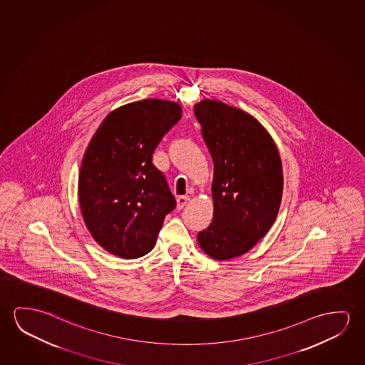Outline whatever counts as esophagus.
I'll use <instances>...</instances> for the list:
<instances>
[{
    "label": "esophagus",
    "instance_id": "1",
    "mask_svg": "<svg viewBox=\"0 0 365 365\" xmlns=\"http://www.w3.org/2000/svg\"><path fill=\"white\" fill-rule=\"evenodd\" d=\"M188 196H180L177 198V208L178 210H182V208L185 207L187 202H188Z\"/></svg>",
    "mask_w": 365,
    "mask_h": 365
}]
</instances>
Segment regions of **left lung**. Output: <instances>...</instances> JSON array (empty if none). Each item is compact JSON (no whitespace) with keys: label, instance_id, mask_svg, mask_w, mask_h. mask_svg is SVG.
I'll return each instance as SVG.
<instances>
[{"label":"left lung","instance_id":"left-lung-1","mask_svg":"<svg viewBox=\"0 0 365 365\" xmlns=\"http://www.w3.org/2000/svg\"><path fill=\"white\" fill-rule=\"evenodd\" d=\"M213 160V220L197 242L216 260L240 257L269 231L281 206L283 173L274 141L257 118L213 100L195 106Z\"/></svg>","mask_w":365,"mask_h":365}]
</instances>
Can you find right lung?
<instances>
[{"instance_id": "1", "label": "right lung", "mask_w": 365, "mask_h": 365, "mask_svg": "<svg viewBox=\"0 0 365 365\" xmlns=\"http://www.w3.org/2000/svg\"><path fill=\"white\" fill-rule=\"evenodd\" d=\"M178 103L148 98L108 113L84 153L78 196L96 242L120 258L152 250L175 208L165 177L153 165L163 136L180 121Z\"/></svg>"}]
</instances>
